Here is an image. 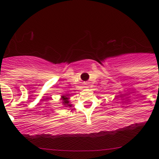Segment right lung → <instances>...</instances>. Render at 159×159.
Listing matches in <instances>:
<instances>
[{
  "instance_id": "1",
  "label": "right lung",
  "mask_w": 159,
  "mask_h": 159,
  "mask_svg": "<svg viewBox=\"0 0 159 159\" xmlns=\"http://www.w3.org/2000/svg\"><path fill=\"white\" fill-rule=\"evenodd\" d=\"M69 94H64V95L61 96V100L62 101V105H64V107L65 108H70L72 106L71 104L70 103V101H69Z\"/></svg>"
}]
</instances>
